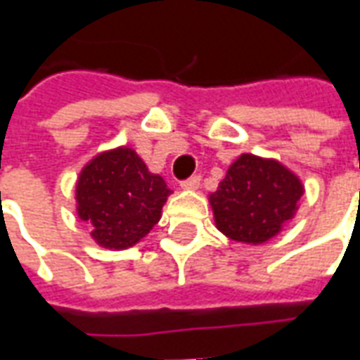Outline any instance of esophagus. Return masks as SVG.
I'll return each instance as SVG.
<instances>
[{
    "label": "esophagus",
    "mask_w": 360,
    "mask_h": 360,
    "mask_svg": "<svg viewBox=\"0 0 360 360\" xmlns=\"http://www.w3.org/2000/svg\"><path fill=\"white\" fill-rule=\"evenodd\" d=\"M198 185H200V175H193L188 179L181 181V187L183 188H198Z\"/></svg>",
    "instance_id": "1"
}]
</instances>
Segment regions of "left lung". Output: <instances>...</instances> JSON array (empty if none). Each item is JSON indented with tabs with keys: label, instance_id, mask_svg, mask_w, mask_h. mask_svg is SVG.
Here are the masks:
<instances>
[{
	"label": "left lung",
	"instance_id": "8db88e82",
	"mask_svg": "<svg viewBox=\"0 0 360 360\" xmlns=\"http://www.w3.org/2000/svg\"><path fill=\"white\" fill-rule=\"evenodd\" d=\"M301 181L271 160L243 154L210 195L216 226L239 243H264L293 218Z\"/></svg>",
	"mask_w": 360,
	"mask_h": 360
}]
</instances>
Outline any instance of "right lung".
Instances as JSON below:
<instances>
[{
    "label": "right lung",
    "mask_w": 360,
    "mask_h": 360,
    "mask_svg": "<svg viewBox=\"0 0 360 360\" xmlns=\"http://www.w3.org/2000/svg\"><path fill=\"white\" fill-rule=\"evenodd\" d=\"M172 191L152 175L136 152L117 148L96 156L79 177V218L105 249H127L156 226Z\"/></svg>",
    "instance_id": "1"
}]
</instances>
